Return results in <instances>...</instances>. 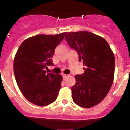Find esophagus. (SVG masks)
Listing matches in <instances>:
<instances>
[{"mask_svg":"<svg viewBox=\"0 0 130 130\" xmlns=\"http://www.w3.org/2000/svg\"><path fill=\"white\" fill-rule=\"evenodd\" d=\"M68 76H69V75H67V74H63V78H66V77H67Z\"/></svg>","mask_w":130,"mask_h":130,"instance_id":"1","label":"esophagus"}]
</instances>
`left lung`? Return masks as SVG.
Masks as SVG:
<instances>
[{"mask_svg": "<svg viewBox=\"0 0 130 130\" xmlns=\"http://www.w3.org/2000/svg\"><path fill=\"white\" fill-rule=\"evenodd\" d=\"M65 39L83 61L84 73L76 75L72 87L73 102L89 108L100 103L109 91L115 75V59L108 43L89 31L70 32Z\"/></svg>", "mask_w": 130, "mask_h": 130, "instance_id": "1", "label": "left lung"}]
</instances>
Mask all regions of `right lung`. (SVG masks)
<instances>
[{
	"label": "right lung",
	"mask_w": 130,
	"mask_h": 130,
	"mask_svg": "<svg viewBox=\"0 0 130 130\" xmlns=\"http://www.w3.org/2000/svg\"><path fill=\"white\" fill-rule=\"evenodd\" d=\"M66 33L32 36L25 40L17 51L14 60L15 80L25 98L32 104L45 106L57 99L63 77L46 73L45 69L53 65L55 50Z\"/></svg>",
	"instance_id": "1"
}]
</instances>
